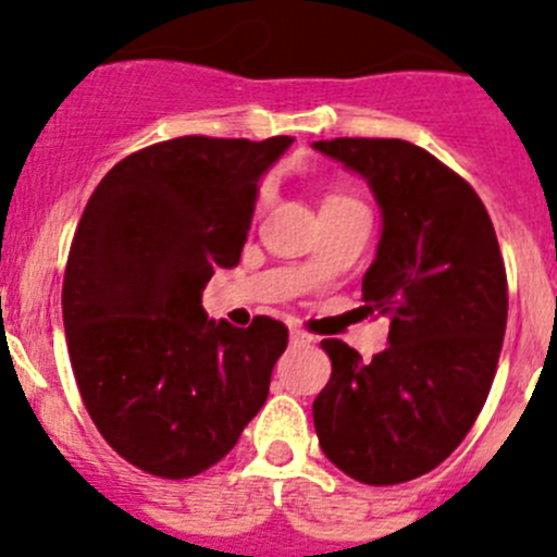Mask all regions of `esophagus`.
Masks as SVG:
<instances>
[{"label": "esophagus", "mask_w": 557, "mask_h": 557, "mask_svg": "<svg viewBox=\"0 0 557 557\" xmlns=\"http://www.w3.org/2000/svg\"><path fill=\"white\" fill-rule=\"evenodd\" d=\"M312 339V334L301 332V329H289V343H293V346H309Z\"/></svg>", "instance_id": "34e87169"}]
</instances>
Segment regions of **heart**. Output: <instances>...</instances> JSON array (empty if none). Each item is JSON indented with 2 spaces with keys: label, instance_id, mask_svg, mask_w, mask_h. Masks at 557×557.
Returning <instances> with one entry per match:
<instances>
[{
  "label": "heart",
  "instance_id": "obj_1",
  "mask_svg": "<svg viewBox=\"0 0 557 557\" xmlns=\"http://www.w3.org/2000/svg\"><path fill=\"white\" fill-rule=\"evenodd\" d=\"M337 200H348V198H332V200H326V203H337Z\"/></svg>",
  "mask_w": 557,
  "mask_h": 557
}]
</instances>
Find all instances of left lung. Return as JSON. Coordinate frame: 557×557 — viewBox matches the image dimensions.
I'll return each instance as SVG.
<instances>
[{"label": "left lung", "instance_id": "obj_1", "mask_svg": "<svg viewBox=\"0 0 557 557\" xmlns=\"http://www.w3.org/2000/svg\"><path fill=\"white\" fill-rule=\"evenodd\" d=\"M366 178L382 211L362 275L391 346L362 362L323 339L332 379L314 398L321 449L366 485L416 480L446 460L480 416L508 323V278L488 211L466 181L401 139L314 141Z\"/></svg>", "mask_w": 557, "mask_h": 557}]
</instances>
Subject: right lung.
Returning a JSON list of instances; mask_svg holds the SVG:
<instances>
[{
	"mask_svg": "<svg viewBox=\"0 0 557 557\" xmlns=\"http://www.w3.org/2000/svg\"><path fill=\"white\" fill-rule=\"evenodd\" d=\"M293 145L181 136L133 152L95 189L63 275V329L100 435L147 474L223 460L268 401L287 326L209 321L203 289L236 268L259 181Z\"/></svg>",
	"mask_w": 557,
	"mask_h": 557,
	"instance_id": "obj_1",
	"label": "right lung"
}]
</instances>
